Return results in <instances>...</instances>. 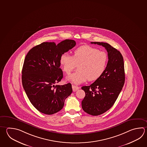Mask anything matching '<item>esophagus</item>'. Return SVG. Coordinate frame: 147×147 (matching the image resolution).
Returning <instances> with one entry per match:
<instances>
[{
    "label": "esophagus",
    "mask_w": 147,
    "mask_h": 147,
    "mask_svg": "<svg viewBox=\"0 0 147 147\" xmlns=\"http://www.w3.org/2000/svg\"><path fill=\"white\" fill-rule=\"evenodd\" d=\"M79 88H80L79 87L72 85V89H73V92H76V91L78 90V89Z\"/></svg>",
    "instance_id": "obj_1"
}]
</instances>
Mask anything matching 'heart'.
Returning <instances> with one entry per match:
<instances>
[{
    "label": "heart",
    "instance_id": "heart-1",
    "mask_svg": "<svg viewBox=\"0 0 147 147\" xmlns=\"http://www.w3.org/2000/svg\"><path fill=\"white\" fill-rule=\"evenodd\" d=\"M108 62L107 53L94 47L84 45L76 49L73 55L64 53L60 57V64L64 72L69 74L78 65V71L68 76L67 80L80 84L88 80H96L105 72Z\"/></svg>",
    "mask_w": 147,
    "mask_h": 147
}]
</instances>
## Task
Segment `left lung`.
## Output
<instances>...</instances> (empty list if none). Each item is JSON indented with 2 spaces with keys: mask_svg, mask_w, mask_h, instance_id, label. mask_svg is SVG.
I'll use <instances>...</instances> for the list:
<instances>
[{
  "mask_svg": "<svg viewBox=\"0 0 147 147\" xmlns=\"http://www.w3.org/2000/svg\"><path fill=\"white\" fill-rule=\"evenodd\" d=\"M105 47L108 62L105 72L89 86H83L85 96L82 107L87 113L94 116L108 111L115 102L125 83L124 60L122 54L111 45L102 42H91Z\"/></svg>",
  "mask_w": 147,
  "mask_h": 147,
  "instance_id": "8db88e82",
  "label": "left lung"
}]
</instances>
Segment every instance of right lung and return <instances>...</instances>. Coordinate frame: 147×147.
I'll list each match as a JSON object with an SVG mask.
<instances>
[{
    "mask_svg": "<svg viewBox=\"0 0 147 147\" xmlns=\"http://www.w3.org/2000/svg\"><path fill=\"white\" fill-rule=\"evenodd\" d=\"M76 45L72 39L58 44L44 42L28 51L22 71L23 88L31 103L41 113L51 115L60 111L72 92L70 83L55 85L63 78L60 57Z\"/></svg>",
    "mask_w": 147,
    "mask_h": 147,
    "instance_id": "right-lung-1",
    "label": "right lung"
}]
</instances>
